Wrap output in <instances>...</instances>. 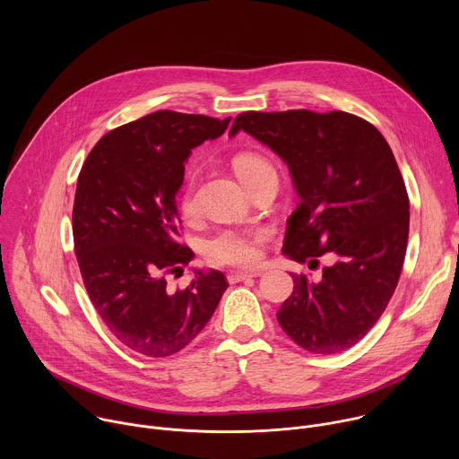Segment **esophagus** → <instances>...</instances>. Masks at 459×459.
Segmentation results:
<instances>
[{"instance_id":"34e87169","label":"esophagus","mask_w":459,"mask_h":459,"mask_svg":"<svg viewBox=\"0 0 459 459\" xmlns=\"http://www.w3.org/2000/svg\"><path fill=\"white\" fill-rule=\"evenodd\" d=\"M261 276L259 271H234V273H229L227 274V280L229 283H238V281H243V280H248V278H257Z\"/></svg>"}]
</instances>
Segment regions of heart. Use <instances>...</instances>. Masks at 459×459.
Returning <instances> with one entry per match:
<instances>
[{"mask_svg":"<svg viewBox=\"0 0 459 459\" xmlns=\"http://www.w3.org/2000/svg\"><path fill=\"white\" fill-rule=\"evenodd\" d=\"M234 169L247 185L264 172H274V167L257 154H239L234 158ZM179 211L185 218L198 214V178L190 172L179 194ZM269 238L265 227H225L204 241V254L214 265L250 267L261 259V245Z\"/></svg>","mask_w":459,"mask_h":459,"instance_id":"obj_1","label":"heart"}]
</instances>
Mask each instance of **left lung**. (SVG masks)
Wrapping results in <instances>:
<instances>
[{"mask_svg":"<svg viewBox=\"0 0 459 459\" xmlns=\"http://www.w3.org/2000/svg\"><path fill=\"white\" fill-rule=\"evenodd\" d=\"M245 130L287 165L299 205L287 221L283 252L308 267L336 255L321 281L292 274L278 310L287 336L314 354L356 345L394 294L409 239V194L386 140L343 110L241 112L229 136Z\"/></svg>","mask_w":459,"mask_h":459,"instance_id":"left-lung-1","label":"left lung"}]
</instances>
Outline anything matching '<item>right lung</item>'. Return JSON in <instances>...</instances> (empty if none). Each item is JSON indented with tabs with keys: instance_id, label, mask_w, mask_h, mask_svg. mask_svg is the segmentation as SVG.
Instances as JSON below:
<instances>
[{
	"instance_id": "1",
	"label": "right lung",
	"mask_w": 459,
	"mask_h": 459,
	"mask_svg": "<svg viewBox=\"0 0 459 459\" xmlns=\"http://www.w3.org/2000/svg\"><path fill=\"white\" fill-rule=\"evenodd\" d=\"M229 121L156 110L107 133L80 170L73 234L82 278L107 329L138 354L185 349L229 287L218 271H195L186 289L167 287L194 257L179 241L176 205L185 160Z\"/></svg>"
}]
</instances>
